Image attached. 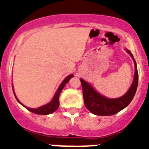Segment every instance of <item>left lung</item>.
I'll use <instances>...</instances> for the list:
<instances>
[{
  "label": "left lung",
  "instance_id": "obj_1",
  "mask_svg": "<svg viewBox=\"0 0 149 149\" xmlns=\"http://www.w3.org/2000/svg\"><path fill=\"white\" fill-rule=\"evenodd\" d=\"M127 51L132 56L134 60V65H135V74L131 88L121 98H114V99L105 98L104 96L97 93L86 81L81 78L80 79L82 85L84 104L86 106V109H88L92 113L98 116L114 115L126 107L134 98L137 89L139 75H138L136 61L134 60L133 54L129 51Z\"/></svg>",
  "mask_w": 149,
  "mask_h": 149
}]
</instances>
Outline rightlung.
<instances>
[{"instance_id": "1", "label": "right lung", "mask_w": 149, "mask_h": 149, "mask_svg": "<svg viewBox=\"0 0 149 149\" xmlns=\"http://www.w3.org/2000/svg\"><path fill=\"white\" fill-rule=\"evenodd\" d=\"M72 77H73V74H70V75H68V77H65V80H64V81L62 82V84H60V86H59V88L57 89V90H56L53 99L51 100V102H50V103H48V104L44 105V106H42V107H39V108L32 109V108H29V107H25L24 105L22 104L20 101H18V99L17 98L16 96H15L14 92H13V93H14V95H15V98L17 99V101H18V102L21 104L23 105L24 107H26L27 110H30V112L34 113L39 114V115H48V114L52 113H54V112L56 111V110L58 109L59 105H60V102H59V96H60V93H61L62 89H63V87L65 86V84H66L69 81L70 78Z\"/></svg>"}]
</instances>
